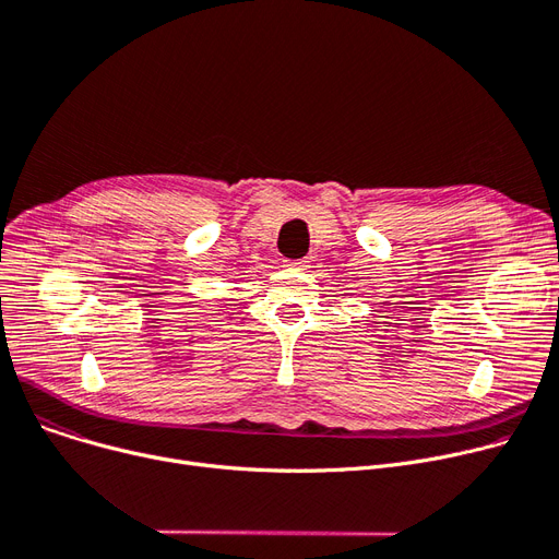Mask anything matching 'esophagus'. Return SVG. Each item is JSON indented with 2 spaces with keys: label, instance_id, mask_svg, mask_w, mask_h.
<instances>
[{
  "label": "esophagus",
  "instance_id": "esophagus-1",
  "mask_svg": "<svg viewBox=\"0 0 559 559\" xmlns=\"http://www.w3.org/2000/svg\"><path fill=\"white\" fill-rule=\"evenodd\" d=\"M310 260L308 258H301V260H285V267L292 270V272H301V270H308Z\"/></svg>",
  "mask_w": 559,
  "mask_h": 559
}]
</instances>
